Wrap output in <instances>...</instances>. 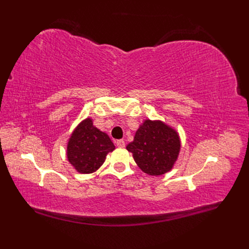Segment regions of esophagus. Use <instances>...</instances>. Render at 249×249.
Returning a JSON list of instances; mask_svg holds the SVG:
<instances>
[{"label": "esophagus", "instance_id": "obj_1", "mask_svg": "<svg viewBox=\"0 0 249 249\" xmlns=\"http://www.w3.org/2000/svg\"><path fill=\"white\" fill-rule=\"evenodd\" d=\"M115 143H116V145L118 147H124V145H125V143H124V140H117V141H115Z\"/></svg>", "mask_w": 249, "mask_h": 249}]
</instances>
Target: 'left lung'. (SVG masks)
<instances>
[{
  "mask_svg": "<svg viewBox=\"0 0 249 249\" xmlns=\"http://www.w3.org/2000/svg\"><path fill=\"white\" fill-rule=\"evenodd\" d=\"M138 167L149 176L170 171L180 149L178 132L161 120H144L126 145Z\"/></svg>",
  "mask_w": 249,
  "mask_h": 249,
  "instance_id": "1",
  "label": "left lung"
}]
</instances>
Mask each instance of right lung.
Wrapping results in <instances>:
<instances>
[{
    "instance_id": "right-lung-1",
    "label": "right lung",
    "mask_w": 249,
    "mask_h": 249,
    "mask_svg": "<svg viewBox=\"0 0 249 249\" xmlns=\"http://www.w3.org/2000/svg\"><path fill=\"white\" fill-rule=\"evenodd\" d=\"M115 149L106 133L93 125L91 118L81 122L67 143V159L80 173H92L106 160L108 153Z\"/></svg>"
}]
</instances>
